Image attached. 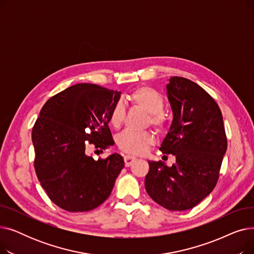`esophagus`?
I'll return each instance as SVG.
<instances>
[{"label": "esophagus", "instance_id": "34e87169", "mask_svg": "<svg viewBox=\"0 0 254 254\" xmlns=\"http://www.w3.org/2000/svg\"><path fill=\"white\" fill-rule=\"evenodd\" d=\"M124 159H125V165H126V167H129V166H131V164L134 163L135 161H136V157L135 156H131V155H126L125 157H124Z\"/></svg>", "mask_w": 254, "mask_h": 254}]
</instances>
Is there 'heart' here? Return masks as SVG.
<instances>
[{
	"label": "heart",
	"instance_id": "1",
	"mask_svg": "<svg viewBox=\"0 0 254 254\" xmlns=\"http://www.w3.org/2000/svg\"><path fill=\"white\" fill-rule=\"evenodd\" d=\"M129 103L138 109L148 113L147 124L158 132H164L169 127V118L164 113L165 98L157 89L144 85L132 90L128 97ZM126 118V108L123 103H115L109 112V124L113 128H119ZM154 143V137L149 131L134 132L126 130L117 137L120 150L129 154H143Z\"/></svg>",
	"mask_w": 254,
	"mask_h": 254
}]
</instances>
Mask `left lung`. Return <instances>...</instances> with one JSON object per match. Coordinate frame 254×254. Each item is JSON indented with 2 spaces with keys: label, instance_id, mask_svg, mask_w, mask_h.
Returning <instances> with one entry per match:
<instances>
[{
  "label": "left lung",
  "instance_id": "1",
  "mask_svg": "<svg viewBox=\"0 0 254 254\" xmlns=\"http://www.w3.org/2000/svg\"><path fill=\"white\" fill-rule=\"evenodd\" d=\"M167 90L174 118L159 150L175 155L176 163L149 162L145 189L158 205L183 211L214 190L228 139L219 107L204 88L174 76Z\"/></svg>",
  "mask_w": 254,
  "mask_h": 254
}]
</instances>
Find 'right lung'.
Returning <instances> with one entry per match:
<instances>
[{
	"label": "right lung",
	"mask_w": 254,
	"mask_h": 254,
	"mask_svg": "<svg viewBox=\"0 0 254 254\" xmlns=\"http://www.w3.org/2000/svg\"><path fill=\"white\" fill-rule=\"evenodd\" d=\"M120 91L78 83L51 97L32 130L34 167L48 197L69 212H86L110 195L125 167L118 153L95 161L86 148L106 150L114 144L109 112Z\"/></svg>",
	"instance_id": "add662e5"
}]
</instances>
